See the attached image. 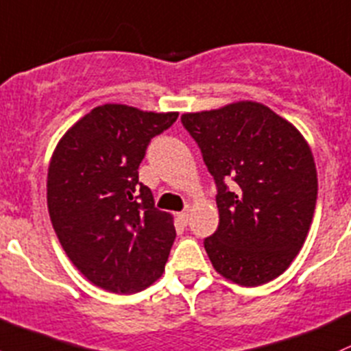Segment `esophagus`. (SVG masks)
Segmentation results:
<instances>
[{"label": "esophagus", "instance_id": "esophagus-1", "mask_svg": "<svg viewBox=\"0 0 351 351\" xmlns=\"http://www.w3.org/2000/svg\"><path fill=\"white\" fill-rule=\"evenodd\" d=\"M177 219L180 221V224L186 226L189 222V209L182 210V213H177Z\"/></svg>", "mask_w": 351, "mask_h": 351}]
</instances>
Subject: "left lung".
<instances>
[{
	"instance_id": "8db88e82",
	"label": "left lung",
	"mask_w": 351,
	"mask_h": 351,
	"mask_svg": "<svg viewBox=\"0 0 351 351\" xmlns=\"http://www.w3.org/2000/svg\"><path fill=\"white\" fill-rule=\"evenodd\" d=\"M180 120L217 186L219 226L204 239L214 269L241 286L278 278L304 244L315 213L318 177L306 138L251 100L189 112Z\"/></svg>"
}]
</instances>
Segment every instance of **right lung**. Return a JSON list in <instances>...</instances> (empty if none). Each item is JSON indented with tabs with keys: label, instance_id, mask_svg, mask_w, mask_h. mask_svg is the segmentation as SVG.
Wrapping results in <instances>:
<instances>
[{
	"label": "right lung",
	"instance_id": "obj_1",
	"mask_svg": "<svg viewBox=\"0 0 351 351\" xmlns=\"http://www.w3.org/2000/svg\"><path fill=\"white\" fill-rule=\"evenodd\" d=\"M177 117L99 105L55 147L47 177L51 224L70 261L101 289L132 295L164 273L174 216L154 207L152 192L138 182V165L150 138Z\"/></svg>",
	"mask_w": 351,
	"mask_h": 351
}]
</instances>
